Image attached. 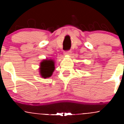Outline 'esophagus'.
Returning <instances> with one entry per match:
<instances>
[{"mask_svg": "<svg viewBox=\"0 0 124 124\" xmlns=\"http://www.w3.org/2000/svg\"><path fill=\"white\" fill-rule=\"evenodd\" d=\"M63 54L65 55H67V54H71V50H67V51H65Z\"/></svg>", "mask_w": 124, "mask_h": 124, "instance_id": "34e87169", "label": "esophagus"}]
</instances>
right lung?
Here are the masks:
<instances>
[{
    "label": "right lung",
    "instance_id": "right-lung-1",
    "mask_svg": "<svg viewBox=\"0 0 124 124\" xmlns=\"http://www.w3.org/2000/svg\"><path fill=\"white\" fill-rule=\"evenodd\" d=\"M54 62L53 60H45L41 62L40 74L43 78L50 77L54 70Z\"/></svg>",
    "mask_w": 124,
    "mask_h": 124
}]
</instances>
